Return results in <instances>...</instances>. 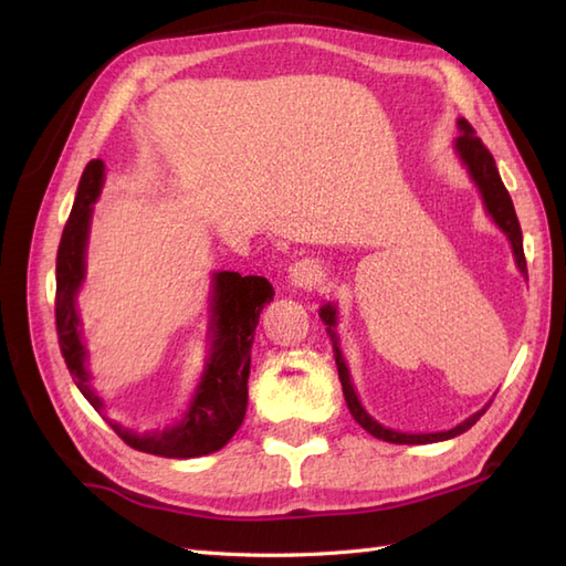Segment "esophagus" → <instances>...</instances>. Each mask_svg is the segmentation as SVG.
Here are the masks:
<instances>
[{"label":"esophagus","instance_id":"1","mask_svg":"<svg viewBox=\"0 0 566 566\" xmlns=\"http://www.w3.org/2000/svg\"><path fill=\"white\" fill-rule=\"evenodd\" d=\"M286 280H290L294 290H311L321 280V268L314 260H298L286 272Z\"/></svg>","mask_w":566,"mask_h":566}]
</instances>
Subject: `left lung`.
Here are the masks:
<instances>
[{
  "label": "left lung",
  "mask_w": 566,
  "mask_h": 566,
  "mask_svg": "<svg viewBox=\"0 0 566 566\" xmlns=\"http://www.w3.org/2000/svg\"><path fill=\"white\" fill-rule=\"evenodd\" d=\"M457 126H460L462 134L457 136V140H454V150H457V155H460V160L467 165L469 177L474 179V185L479 187V191H482V199H484V207H486L489 216L494 219V223L511 240L515 264H518V270L523 274H527L521 223H518V216H515L509 189L503 187V182H501V175L496 170L494 155L489 153V148L484 146L482 138H476L474 128L469 126L464 118H460ZM318 316L328 326L326 331H328L331 343H333V355H335V365H338V377H340V384H343L345 403H347V408H350L353 418L369 432V436H375L379 440H387V442H396V444H428V442H440V440H450L454 436H462L464 430L472 428L476 420L484 416L486 408L476 411L474 416H469L467 420H462L460 426H454L450 430H442V432H399V430L384 428L381 423H377V420L365 411V406L359 403V399H357V391H355L353 381H350V371H347L345 357L340 353L338 333H335V326H338V308H335L333 304H326V306H321Z\"/></svg>",
  "instance_id": "8db88e82"
}]
</instances>
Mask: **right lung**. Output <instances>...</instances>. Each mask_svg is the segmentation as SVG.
<instances>
[{
    "label": "right lung",
    "instance_id": "obj_1",
    "mask_svg": "<svg viewBox=\"0 0 566 566\" xmlns=\"http://www.w3.org/2000/svg\"><path fill=\"white\" fill-rule=\"evenodd\" d=\"M104 182V163L90 160L84 167L75 203L65 223L55 260V328L60 353L84 399L99 416L104 401L92 387L84 359L80 316L75 298L84 280V252H87L90 221L94 201L99 199ZM274 296L272 284L264 276H240L238 272H213L211 282V321H209V359L201 371L199 387L191 396L182 420L172 428L136 432L118 423H109L114 432L138 452L189 460L221 450L235 436L248 408L250 350L260 323V311Z\"/></svg>",
    "mask_w": 566,
    "mask_h": 566
}]
</instances>
